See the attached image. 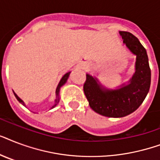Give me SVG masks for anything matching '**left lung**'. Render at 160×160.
<instances>
[{"instance_id": "1", "label": "left lung", "mask_w": 160, "mask_h": 160, "mask_svg": "<svg viewBox=\"0 0 160 160\" xmlns=\"http://www.w3.org/2000/svg\"><path fill=\"white\" fill-rule=\"evenodd\" d=\"M123 43L136 56L135 72L127 83L116 89H109L98 78L86 74L84 92L90 108L103 116L121 118L135 111L149 93L151 70L146 50L137 37L127 31H119Z\"/></svg>"}]
</instances>
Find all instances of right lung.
I'll return each instance as SVG.
<instances>
[{"mask_svg": "<svg viewBox=\"0 0 160 160\" xmlns=\"http://www.w3.org/2000/svg\"><path fill=\"white\" fill-rule=\"evenodd\" d=\"M70 72H71V71H68L67 73H65V75L62 76V78H61V80H60V82H59V84H58V85H57V88H56V90H55V103H54V105L51 107V109H53V108H55V107L58 105V103H59V101H60V88L62 87L63 85H65V83H66V81H67V80H68V78H69V76H70ZM14 95H15V96H16V100H18L19 102L21 103V105H23L24 106H26L25 103L23 102V100H21V99H20V98L17 96V95H16V93H14Z\"/></svg>", "mask_w": 160, "mask_h": 160, "instance_id": "add662e5", "label": "right lung"}]
</instances>
